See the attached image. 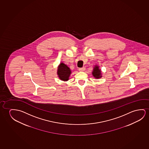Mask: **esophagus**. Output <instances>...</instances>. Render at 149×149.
I'll return each mask as SVG.
<instances>
[{
  "instance_id": "obj_1",
  "label": "esophagus",
  "mask_w": 149,
  "mask_h": 149,
  "mask_svg": "<svg viewBox=\"0 0 149 149\" xmlns=\"http://www.w3.org/2000/svg\"><path fill=\"white\" fill-rule=\"evenodd\" d=\"M78 70H79V71H84V70H86V68L84 67H82V68H79Z\"/></svg>"
}]
</instances>
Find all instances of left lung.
<instances>
[{
  "instance_id": "obj_1",
  "label": "left lung",
  "mask_w": 149,
  "mask_h": 149,
  "mask_svg": "<svg viewBox=\"0 0 149 149\" xmlns=\"http://www.w3.org/2000/svg\"><path fill=\"white\" fill-rule=\"evenodd\" d=\"M92 74H93L94 77H95L96 78H99L102 77L101 71H100V69H99L98 66H97V65L94 68Z\"/></svg>"
}]
</instances>
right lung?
Here are the masks:
<instances>
[{
	"instance_id": "add662e5",
	"label": "right lung",
	"mask_w": 149,
	"mask_h": 149,
	"mask_svg": "<svg viewBox=\"0 0 149 149\" xmlns=\"http://www.w3.org/2000/svg\"><path fill=\"white\" fill-rule=\"evenodd\" d=\"M58 76L61 80L67 81L69 80V77L71 73L70 69L65 63H61L57 70Z\"/></svg>"
}]
</instances>
